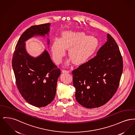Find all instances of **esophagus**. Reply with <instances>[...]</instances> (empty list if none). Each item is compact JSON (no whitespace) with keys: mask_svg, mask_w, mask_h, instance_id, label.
<instances>
[{"mask_svg":"<svg viewBox=\"0 0 135 135\" xmlns=\"http://www.w3.org/2000/svg\"><path fill=\"white\" fill-rule=\"evenodd\" d=\"M62 72L63 73H69V70H62Z\"/></svg>","mask_w":135,"mask_h":135,"instance_id":"obj_1","label":"esophagus"}]
</instances>
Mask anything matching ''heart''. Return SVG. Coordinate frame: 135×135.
Here are the masks:
<instances>
[{
    "instance_id": "obj_1",
    "label": "heart",
    "mask_w": 135,
    "mask_h": 135,
    "mask_svg": "<svg viewBox=\"0 0 135 135\" xmlns=\"http://www.w3.org/2000/svg\"><path fill=\"white\" fill-rule=\"evenodd\" d=\"M99 45V40L94 36H89L84 32L65 31L61 39L54 40L51 51L54 61L61 63L68 49V55L74 63L81 65L88 62L95 55Z\"/></svg>"
}]
</instances>
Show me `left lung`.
<instances>
[{
  "label": "left lung",
  "mask_w": 135,
  "mask_h": 135,
  "mask_svg": "<svg viewBox=\"0 0 135 135\" xmlns=\"http://www.w3.org/2000/svg\"><path fill=\"white\" fill-rule=\"evenodd\" d=\"M97 55L74 70L75 98L82 106L92 109L109 102L118 88L123 71L122 57L110 34Z\"/></svg>",
  "instance_id": "obj_1"
}]
</instances>
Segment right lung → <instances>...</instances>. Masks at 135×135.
<instances>
[{"label": "right lung", "instance_id": "obj_1", "mask_svg": "<svg viewBox=\"0 0 135 135\" xmlns=\"http://www.w3.org/2000/svg\"><path fill=\"white\" fill-rule=\"evenodd\" d=\"M50 24L33 25L27 29L18 40L12 59L16 85L25 101L36 107H44L54 99L61 70L45 50L36 57L25 49L26 41L34 36L48 35ZM48 39V45L49 40Z\"/></svg>", "mask_w": 135, "mask_h": 135}]
</instances>
